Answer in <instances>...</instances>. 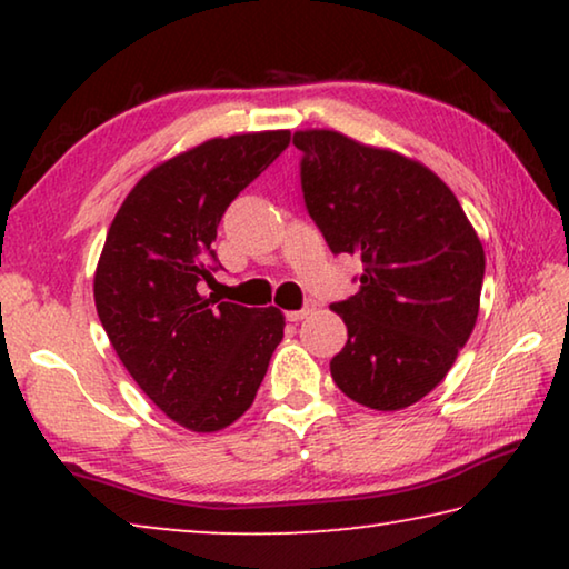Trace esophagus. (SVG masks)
Returning a JSON list of instances; mask_svg holds the SVG:
<instances>
[{"instance_id": "1", "label": "esophagus", "mask_w": 569, "mask_h": 569, "mask_svg": "<svg viewBox=\"0 0 569 569\" xmlns=\"http://www.w3.org/2000/svg\"><path fill=\"white\" fill-rule=\"evenodd\" d=\"M313 308H316V301H311V298H308V301L303 303V308H298V311H288V313H286V319H288V321H293V323H298V321H303L306 316H311V313H313Z\"/></svg>"}]
</instances>
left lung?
I'll return each instance as SVG.
<instances>
[{"label":"left lung","instance_id":"left-lung-1","mask_svg":"<svg viewBox=\"0 0 569 569\" xmlns=\"http://www.w3.org/2000/svg\"><path fill=\"white\" fill-rule=\"evenodd\" d=\"M308 216L331 253L359 256V291L333 303L349 341L331 359L346 397L411 407L441 383L479 313L485 250L445 182L421 162L333 130L293 132Z\"/></svg>","mask_w":569,"mask_h":569}]
</instances>
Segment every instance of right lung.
Returning <instances> with one entry per match:
<instances>
[{
  "label": "right lung",
  "instance_id": "add662e5",
  "mask_svg": "<svg viewBox=\"0 0 569 569\" xmlns=\"http://www.w3.org/2000/svg\"><path fill=\"white\" fill-rule=\"evenodd\" d=\"M291 142V132L216 138L152 168L124 198L94 273V306L114 353L158 409L218 431L256 399L283 339L278 308L203 298L228 206Z\"/></svg>",
  "mask_w": 569,
  "mask_h": 569
}]
</instances>
